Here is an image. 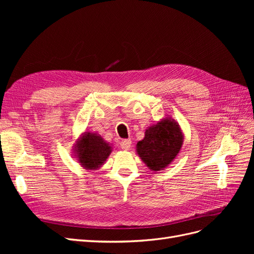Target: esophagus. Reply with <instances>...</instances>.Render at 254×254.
Returning <instances> with one entry per match:
<instances>
[{
  "mask_svg": "<svg viewBox=\"0 0 254 254\" xmlns=\"http://www.w3.org/2000/svg\"><path fill=\"white\" fill-rule=\"evenodd\" d=\"M120 145H121V148L123 150H128V149H130V147H131V140L130 139L123 140V141H121Z\"/></svg>",
  "mask_w": 254,
  "mask_h": 254,
  "instance_id": "34e87169",
  "label": "esophagus"
}]
</instances>
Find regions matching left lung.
Returning <instances> with one entry per match:
<instances>
[{
  "label": "left lung",
  "instance_id": "1",
  "mask_svg": "<svg viewBox=\"0 0 254 254\" xmlns=\"http://www.w3.org/2000/svg\"><path fill=\"white\" fill-rule=\"evenodd\" d=\"M184 135L180 125L166 117L145 131L144 139L136 143V153L150 171H164L178 155Z\"/></svg>",
  "mask_w": 254,
  "mask_h": 254
}]
</instances>
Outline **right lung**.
I'll return each instance as SVG.
<instances>
[{
	"mask_svg": "<svg viewBox=\"0 0 254 254\" xmlns=\"http://www.w3.org/2000/svg\"><path fill=\"white\" fill-rule=\"evenodd\" d=\"M112 152L111 145L96 132H82L73 146V156L87 171L102 167Z\"/></svg>",
	"mask_w": 254,
	"mask_h": 254,
	"instance_id": "1",
	"label": "right lung"
}]
</instances>
